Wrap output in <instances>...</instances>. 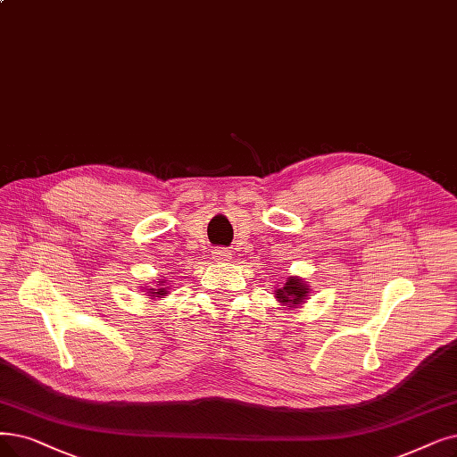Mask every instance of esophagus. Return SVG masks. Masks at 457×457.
<instances>
[{
    "mask_svg": "<svg viewBox=\"0 0 457 457\" xmlns=\"http://www.w3.org/2000/svg\"><path fill=\"white\" fill-rule=\"evenodd\" d=\"M213 257L217 261H227L230 257V251L227 247H217V249H213Z\"/></svg>",
    "mask_w": 457,
    "mask_h": 457,
    "instance_id": "1",
    "label": "esophagus"
}]
</instances>
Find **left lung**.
<instances>
[{"instance_id": "obj_1", "label": "left lung", "mask_w": 457, "mask_h": 457, "mask_svg": "<svg viewBox=\"0 0 457 457\" xmlns=\"http://www.w3.org/2000/svg\"><path fill=\"white\" fill-rule=\"evenodd\" d=\"M307 292H309V288L305 287V283L302 279L290 278L285 283V287L278 290V296L276 298H279V302H283L288 307H292V305L302 303L305 300V296H307Z\"/></svg>"}]
</instances>
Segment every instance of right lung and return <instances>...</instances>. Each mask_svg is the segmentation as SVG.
<instances>
[{
	"label": "right lung",
	"instance_id": "right-lung-1",
	"mask_svg": "<svg viewBox=\"0 0 457 457\" xmlns=\"http://www.w3.org/2000/svg\"><path fill=\"white\" fill-rule=\"evenodd\" d=\"M159 285H162L165 281H157ZM150 292H152V296H155V298H161V296H165V295H169L167 292V287H161V288H148Z\"/></svg>",
	"mask_w": 457,
	"mask_h": 457
}]
</instances>
